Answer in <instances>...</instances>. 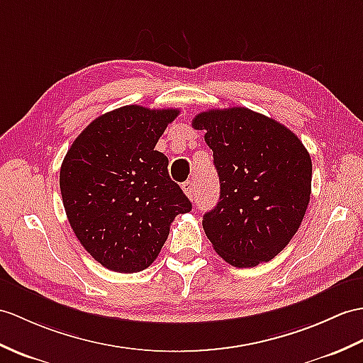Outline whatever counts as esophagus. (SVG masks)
Segmentation results:
<instances>
[{
    "mask_svg": "<svg viewBox=\"0 0 363 363\" xmlns=\"http://www.w3.org/2000/svg\"><path fill=\"white\" fill-rule=\"evenodd\" d=\"M182 190L185 195H187V198L190 199H195L196 196V185H195V181H187L182 184Z\"/></svg>",
    "mask_w": 363,
    "mask_h": 363,
    "instance_id": "34e87169",
    "label": "esophagus"
}]
</instances>
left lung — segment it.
Segmentation results:
<instances>
[{
  "label": "left lung",
  "mask_w": 363,
  "mask_h": 363,
  "mask_svg": "<svg viewBox=\"0 0 363 363\" xmlns=\"http://www.w3.org/2000/svg\"><path fill=\"white\" fill-rule=\"evenodd\" d=\"M206 130L220 176V201L202 218L216 254L235 267L271 261L288 246L311 199L313 162L291 130L249 108L208 109Z\"/></svg>",
  "instance_id": "obj_1"
}]
</instances>
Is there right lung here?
<instances>
[{
    "label": "right lung",
    "instance_id": "obj_1",
    "mask_svg": "<svg viewBox=\"0 0 363 363\" xmlns=\"http://www.w3.org/2000/svg\"><path fill=\"white\" fill-rule=\"evenodd\" d=\"M179 109L126 105L92 121L63 159L60 190L75 237L97 263L133 274L157 258L191 202L155 150Z\"/></svg>",
    "mask_w": 363,
    "mask_h": 363
}]
</instances>
